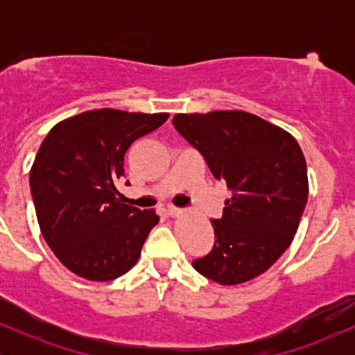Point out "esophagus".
Segmentation results:
<instances>
[{
    "label": "esophagus",
    "instance_id": "34e87169",
    "mask_svg": "<svg viewBox=\"0 0 355 355\" xmlns=\"http://www.w3.org/2000/svg\"><path fill=\"white\" fill-rule=\"evenodd\" d=\"M166 211H168L170 217H178V215L182 214V209H178V207H175V205H168Z\"/></svg>",
    "mask_w": 355,
    "mask_h": 355
}]
</instances>
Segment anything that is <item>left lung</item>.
<instances>
[{"mask_svg": "<svg viewBox=\"0 0 355 355\" xmlns=\"http://www.w3.org/2000/svg\"><path fill=\"white\" fill-rule=\"evenodd\" d=\"M172 123L232 191L222 218L211 220L214 248L191 266L222 285L255 279L299 229L309 197L302 150L280 126L240 110L178 113Z\"/></svg>", "mask_w": 355, "mask_h": 355, "instance_id": "1", "label": "left lung"}]
</instances>
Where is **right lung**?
Masks as SVG:
<instances>
[{
    "instance_id": "1",
    "label": "right lung",
    "mask_w": 355,
    "mask_h": 355,
    "mask_svg": "<svg viewBox=\"0 0 355 355\" xmlns=\"http://www.w3.org/2000/svg\"><path fill=\"white\" fill-rule=\"evenodd\" d=\"M166 118L92 110L56 123L43 140L30 172L36 217L48 247L73 274L107 282L137 263L160 217L121 203L115 183L130 145Z\"/></svg>"
}]
</instances>
